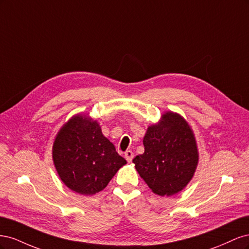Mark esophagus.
<instances>
[{
    "mask_svg": "<svg viewBox=\"0 0 249 249\" xmlns=\"http://www.w3.org/2000/svg\"><path fill=\"white\" fill-rule=\"evenodd\" d=\"M124 158L127 162H131L134 158V153L132 152V150H126V152L124 153Z\"/></svg>",
    "mask_w": 249,
    "mask_h": 249,
    "instance_id": "34e87169",
    "label": "esophagus"
}]
</instances>
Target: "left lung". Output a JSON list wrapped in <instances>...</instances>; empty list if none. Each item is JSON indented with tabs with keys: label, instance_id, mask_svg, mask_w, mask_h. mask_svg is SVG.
<instances>
[{
	"label": "left lung",
	"instance_id": "1",
	"mask_svg": "<svg viewBox=\"0 0 249 249\" xmlns=\"http://www.w3.org/2000/svg\"><path fill=\"white\" fill-rule=\"evenodd\" d=\"M144 153L133 159L152 191L170 196L190 182L198 161L190 126L177 113L167 112L160 124L150 125L143 138Z\"/></svg>",
	"mask_w": 249,
	"mask_h": 249
}]
</instances>
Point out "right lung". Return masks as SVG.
Listing matches in <instances>:
<instances>
[{"instance_id": "right-lung-1", "label": "right lung", "mask_w": 249, "mask_h": 249, "mask_svg": "<svg viewBox=\"0 0 249 249\" xmlns=\"http://www.w3.org/2000/svg\"><path fill=\"white\" fill-rule=\"evenodd\" d=\"M53 160L62 182L84 195L102 191L126 163L104 137L99 124L81 115L72 117L58 133Z\"/></svg>"}]
</instances>
